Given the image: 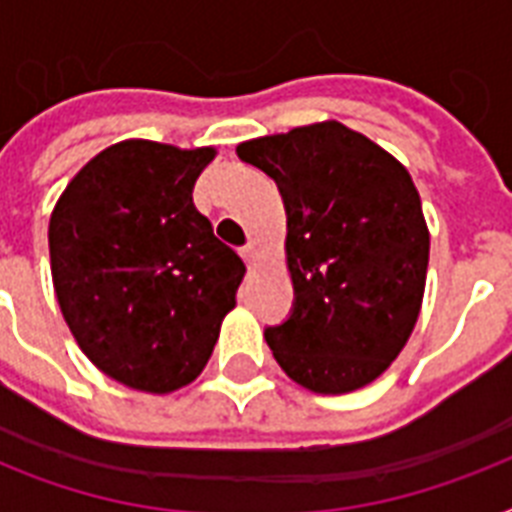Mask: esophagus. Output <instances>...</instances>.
I'll list each match as a JSON object with an SVG mask.
<instances>
[{
    "label": "esophagus",
    "mask_w": 512,
    "mask_h": 512,
    "mask_svg": "<svg viewBox=\"0 0 512 512\" xmlns=\"http://www.w3.org/2000/svg\"><path fill=\"white\" fill-rule=\"evenodd\" d=\"M239 252H241V257H244V263H247V265H255L257 255H260V249H257L255 241H249V244H244V247H241Z\"/></svg>",
    "instance_id": "34e87169"
}]
</instances>
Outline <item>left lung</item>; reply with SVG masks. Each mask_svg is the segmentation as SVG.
Wrapping results in <instances>:
<instances>
[{
  "instance_id": "1",
  "label": "left lung",
  "mask_w": 512,
  "mask_h": 512,
  "mask_svg": "<svg viewBox=\"0 0 512 512\" xmlns=\"http://www.w3.org/2000/svg\"><path fill=\"white\" fill-rule=\"evenodd\" d=\"M279 185L295 303L265 329L273 358L313 393L377 380L420 316L430 236L401 162L340 122L236 148Z\"/></svg>"
}]
</instances>
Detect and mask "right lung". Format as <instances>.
<instances>
[{
	"instance_id": "obj_1",
	"label": "right lung",
	"mask_w": 512,
	"mask_h": 512,
	"mask_svg": "<svg viewBox=\"0 0 512 512\" xmlns=\"http://www.w3.org/2000/svg\"><path fill=\"white\" fill-rule=\"evenodd\" d=\"M215 148L122 140L66 185L50 217L55 295L84 356L146 393L207 366L244 263L193 207Z\"/></svg>"
}]
</instances>
